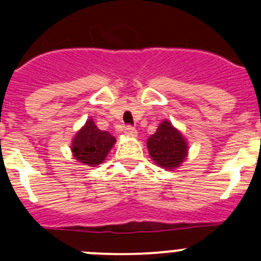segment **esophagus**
Listing matches in <instances>:
<instances>
[{"label":"esophagus","instance_id":"esophagus-1","mask_svg":"<svg viewBox=\"0 0 261 261\" xmlns=\"http://www.w3.org/2000/svg\"><path fill=\"white\" fill-rule=\"evenodd\" d=\"M123 133H125L126 136H131V138H134V136H136L138 131H136V128L134 127V126L127 125L123 127Z\"/></svg>","mask_w":261,"mask_h":261}]
</instances>
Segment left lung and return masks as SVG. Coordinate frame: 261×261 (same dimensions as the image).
<instances>
[{
    "instance_id": "8db88e82",
    "label": "left lung",
    "mask_w": 261,
    "mask_h": 261,
    "mask_svg": "<svg viewBox=\"0 0 261 261\" xmlns=\"http://www.w3.org/2000/svg\"><path fill=\"white\" fill-rule=\"evenodd\" d=\"M147 149L152 160L164 169L179 167L188 151L184 138L169 121L160 123L156 133L147 139Z\"/></svg>"
}]
</instances>
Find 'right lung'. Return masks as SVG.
<instances>
[{"mask_svg": "<svg viewBox=\"0 0 261 261\" xmlns=\"http://www.w3.org/2000/svg\"><path fill=\"white\" fill-rule=\"evenodd\" d=\"M115 141L111 134L99 130L93 120H88L73 139L72 151L78 162L96 167L103 162Z\"/></svg>", "mask_w": 261, "mask_h": 261, "instance_id": "obj_1", "label": "right lung"}]
</instances>
